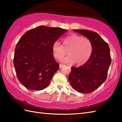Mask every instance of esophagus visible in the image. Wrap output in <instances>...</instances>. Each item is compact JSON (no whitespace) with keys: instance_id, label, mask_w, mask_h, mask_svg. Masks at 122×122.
Listing matches in <instances>:
<instances>
[{"instance_id":"34e87169","label":"esophagus","mask_w":122,"mask_h":122,"mask_svg":"<svg viewBox=\"0 0 122 122\" xmlns=\"http://www.w3.org/2000/svg\"><path fill=\"white\" fill-rule=\"evenodd\" d=\"M63 66H64V64H60V65H59V68L61 69V68H62V67H63Z\"/></svg>"}]
</instances>
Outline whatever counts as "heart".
I'll return each instance as SVG.
<instances>
[{"label":"heart","mask_w":122,"mask_h":122,"mask_svg":"<svg viewBox=\"0 0 122 122\" xmlns=\"http://www.w3.org/2000/svg\"><path fill=\"white\" fill-rule=\"evenodd\" d=\"M61 46L58 41L52 46L54 58L57 60L62 59L66 53L68 56L61 60L64 63L82 65L89 60L93 52V44L89 38L76 34H72L64 38Z\"/></svg>","instance_id":"heart-1"}]
</instances>
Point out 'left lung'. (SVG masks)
Listing matches in <instances>:
<instances>
[{"instance_id": "left-lung-1", "label": "left lung", "mask_w": 122, "mask_h": 122, "mask_svg": "<svg viewBox=\"0 0 122 122\" xmlns=\"http://www.w3.org/2000/svg\"><path fill=\"white\" fill-rule=\"evenodd\" d=\"M89 38L93 44L92 55L86 63L71 67L69 80L73 89L80 93H90L107 80L111 63L110 47L97 33L87 30H73Z\"/></svg>"}]
</instances>
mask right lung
<instances>
[{"instance_id":"1","label":"right lung","mask_w":122,"mask_h":122,"mask_svg":"<svg viewBox=\"0 0 122 122\" xmlns=\"http://www.w3.org/2000/svg\"><path fill=\"white\" fill-rule=\"evenodd\" d=\"M66 31L61 28L40 25L20 38L15 46L14 64L17 78L25 87L39 91L50 84L59 69L52 46Z\"/></svg>"}]
</instances>
